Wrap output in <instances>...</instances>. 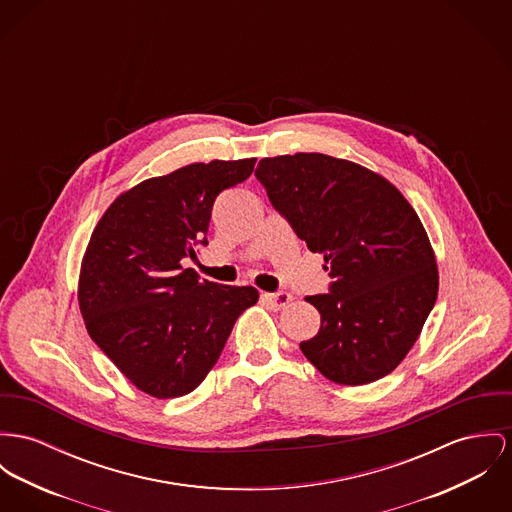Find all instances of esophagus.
<instances>
[{
	"mask_svg": "<svg viewBox=\"0 0 512 512\" xmlns=\"http://www.w3.org/2000/svg\"><path fill=\"white\" fill-rule=\"evenodd\" d=\"M263 298L276 308V310H280V308H284V306H288V302L292 300V296L288 294V292H273V294H263Z\"/></svg>",
	"mask_w": 512,
	"mask_h": 512,
	"instance_id": "34e87169",
	"label": "esophagus"
}]
</instances>
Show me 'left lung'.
Instances as JSON below:
<instances>
[{"instance_id": "left-lung-1", "label": "left lung", "mask_w": 512, "mask_h": 512, "mask_svg": "<svg viewBox=\"0 0 512 512\" xmlns=\"http://www.w3.org/2000/svg\"><path fill=\"white\" fill-rule=\"evenodd\" d=\"M255 177L331 276L327 294L306 298L321 327L302 353L335 384L388 376L438 294L433 247L413 206L378 173L325 154L261 159Z\"/></svg>"}]
</instances>
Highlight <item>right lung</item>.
I'll list each match as a JSON object with an SVG mask.
<instances>
[{
	"label": "right lung",
	"mask_w": 512,
	"mask_h": 512,
	"mask_svg": "<svg viewBox=\"0 0 512 512\" xmlns=\"http://www.w3.org/2000/svg\"><path fill=\"white\" fill-rule=\"evenodd\" d=\"M257 159L191 163L142 181L107 208L87 243L78 300L89 337L144 394H191L220 358L253 286L200 280L183 269L208 245L216 197Z\"/></svg>",
	"instance_id": "obj_1"
}]
</instances>
